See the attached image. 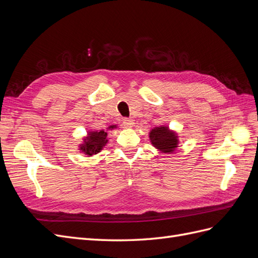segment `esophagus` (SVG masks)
I'll return each instance as SVG.
<instances>
[{
	"instance_id": "1",
	"label": "esophagus",
	"mask_w": 258,
	"mask_h": 258,
	"mask_svg": "<svg viewBox=\"0 0 258 258\" xmlns=\"http://www.w3.org/2000/svg\"><path fill=\"white\" fill-rule=\"evenodd\" d=\"M122 123L126 128H132V127H134V124H135V120L132 118H124L122 120Z\"/></svg>"
}]
</instances>
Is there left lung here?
Instances as JSON below:
<instances>
[{"label": "left lung", "instance_id": "left-lung-1", "mask_svg": "<svg viewBox=\"0 0 258 258\" xmlns=\"http://www.w3.org/2000/svg\"><path fill=\"white\" fill-rule=\"evenodd\" d=\"M152 145L163 154H172L178 147V136L176 131L171 130L168 126L155 127L150 131Z\"/></svg>", "mask_w": 258, "mask_h": 258}]
</instances>
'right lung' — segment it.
Listing matches in <instances>:
<instances>
[{
  "instance_id": "obj_1",
  "label": "right lung",
  "mask_w": 258,
  "mask_h": 258,
  "mask_svg": "<svg viewBox=\"0 0 258 258\" xmlns=\"http://www.w3.org/2000/svg\"><path fill=\"white\" fill-rule=\"evenodd\" d=\"M117 128H118L117 124H112V126H108L106 130H89L86 137L83 138V142L80 144L79 150L81 151V153L87 155L88 157L97 155L108 143L107 131H112Z\"/></svg>"
}]
</instances>
